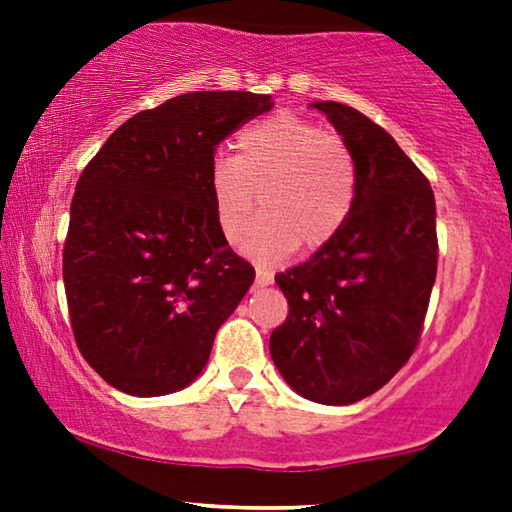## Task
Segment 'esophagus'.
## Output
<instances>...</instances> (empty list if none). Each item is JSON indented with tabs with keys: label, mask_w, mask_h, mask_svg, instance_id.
<instances>
[{
	"label": "esophagus",
	"mask_w": 512,
	"mask_h": 512,
	"mask_svg": "<svg viewBox=\"0 0 512 512\" xmlns=\"http://www.w3.org/2000/svg\"><path fill=\"white\" fill-rule=\"evenodd\" d=\"M272 279H275V277H272V272L263 270V268L256 270V286H270Z\"/></svg>",
	"instance_id": "obj_1"
}]
</instances>
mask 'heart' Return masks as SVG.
Listing matches in <instances>:
<instances>
[{"mask_svg":"<svg viewBox=\"0 0 512 512\" xmlns=\"http://www.w3.org/2000/svg\"><path fill=\"white\" fill-rule=\"evenodd\" d=\"M237 153H216L209 163L216 223L235 242L251 212L265 214L242 240L258 263L282 261L303 242L317 249L333 240L352 214L356 167L345 142L291 114L263 118L237 135Z\"/></svg>","mask_w":512,"mask_h":512,"instance_id":"1","label":"heart"}]
</instances>
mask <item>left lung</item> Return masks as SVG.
I'll return each mask as SVG.
<instances>
[{
	"instance_id": "obj_1",
	"label": "left lung",
	"mask_w": 512,
	"mask_h": 512,
	"mask_svg": "<svg viewBox=\"0 0 512 512\" xmlns=\"http://www.w3.org/2000/svg\"><path fill=\"white\" fill-rule=\"evenodd\" d=\"M352 153L356 200L333 240L279 272L289 317L272 361L307 401L349 405L415 352L438 268L436 198L387 130L347 104L314 102Z\"/></svg>"
}]
</instances>
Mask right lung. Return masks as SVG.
Returning a JSON list of instances; mask_svg holds the SVG:
<instances>
[{"label":"right lung","instance_id":"1","mask_svg":"<svg viewBox=\"0 0 512 512\" xmlns=\"http://www.w3.org/2000/svg\"><path fill=\"white\" fill-rule=\"evenodd\" d=\"M275 107L270 95L198 90L139 111L83 170L62 279L83 359L130 396L184 389L256 272L216 223V146Z\"/></svg>","mask_w":512,"mask_h":512}]
</instances>
